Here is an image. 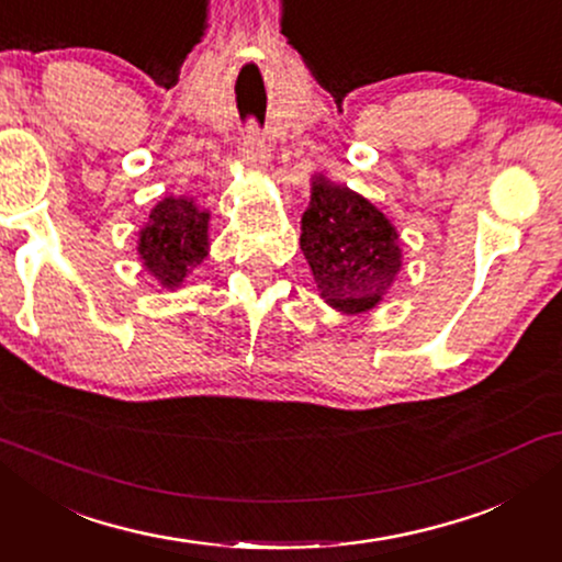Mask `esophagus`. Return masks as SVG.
<instances>
[{"label": "esophagus", "mask_w": 562, "mask_h": 562, "mask_svg": "<svg viewBox=\"0 0 562 562\" xmlns=\"http://www.w3.org/2000/svg\"><path fill=\"white\" fill-rule=\"evenodd\" d=\"M243 158L245 164H248L250 168H263L266 160H268V150H266V143L263 137H260V133L256 127H250L248 133L243 135Z\"/></svg>", "instance_id": "1"}]
</instances>
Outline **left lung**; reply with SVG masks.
<instances>
[{
    "mask_svg": "<svg viewBox=\"0 0 562 562\" xmlns=\"http://www.w3.org/2000/svg\"><path fill=\"white\" fill-rule=\"evenodd\" d=\"M319 299L342 314H366L389 296L402 273L396 227L363 194L312 176L299 237Z\"/></svg>",
    "mask_w": 562,
    "mask_h": 562,
    "instance_id": "1",
    "label": "left lung"
}]
</instances>
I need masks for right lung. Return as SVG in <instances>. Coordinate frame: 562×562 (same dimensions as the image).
<instances>
[{
	"label": "right lung",
	"instance_id": "add662e5",
	"mask_svg": "<svg viewBox=\"0 0 562 562\" xmlns=\"http://www.w3.org/2000/svg\"><path fill=\"white\" fill-rule=\"evenodd\" d=\"M210 210L189 196H166L137 233L143 271L164 291H179L210 256Z\"/></svg>",
	"mask_w": 562,
	"mask_h": 562
}]
</instances>
